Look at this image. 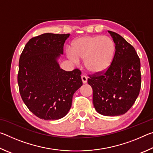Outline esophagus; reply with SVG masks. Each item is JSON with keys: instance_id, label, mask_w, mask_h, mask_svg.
<instances>
[{"instance_id": "obj_1", "label": "esophagus", "mask_w": 153, "mask_h": 153, "mask_svg": "<svg viewBox=\"0 0 153 153\" xmlns=\"http://www.w3.org/2000/svg\"><path fill=\"white\" fill-rule=\"evenodd\" d=\"M82 83L83 84H86L87 83V80H88V78L86 76H82Z\"/></svg>"}]
</instances>
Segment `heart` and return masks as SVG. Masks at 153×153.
I'll return each mask as SVG.
<instances>
[{
    "label": "heart",
    "instance_id": "1",
    "mask_svg": "<svg viewBox=\"0 0 153 153\" xmlns=\"http://www.w3.org/2000/svg\"><path fill=\"white\" fill-rule=\"evenodd\" d=\"M116 53V46L111 38L101 35L84 36L74 40L71 51L67 55L77 63L84 60L86 70L92 74L104 73L112 65Z\"/></svg>",
    "mask_w": 153,
    "mask_h": 153
}]
</instances>
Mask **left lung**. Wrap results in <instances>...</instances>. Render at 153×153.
<instances>
[{
    "instance_id": "obj_1",
    "label": "left lung",
    "mask_w": 153,
    "mask_h": 153,
    "mask_svg": "<svg viewBox=\"0 0 153 153\" xmlns=\"http://www.w3.org/2000/svg\"><path fill=\"white\" fill-rule=\"evenodd\" d=\"M116 46L112 65L101 75L90 76L93 105L105 116L123 115L135 102L141 86L140 61L135 49L118 33L108 31Z\"/></svg>"
}]
</instances>
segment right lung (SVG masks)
<instances>
[{"instance_id": "right-lung-1", "label": "right lung", "mask_w": 153, "mask_h": 153, "mask_svg": "<svg viewBox=\"0 0 153 153\" xmlns=\"http://www.w3.org/2000/svg\"><path fill=\"white\" fill-rule=\"evenodd\" d=\"M67 34L46 33L30 39L19 61L17 82L23 101L36 116L56 120L65 116L74 93L82 86L81 71H66L58 59Z\"/></svg>"}]
</instances>
